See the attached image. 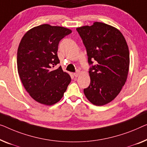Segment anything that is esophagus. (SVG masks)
Returning <instances> with one entry per match:
<instances>
[{
	"label": "esophagus",
	"instance_id": "1",
	"mask_svg": "<svg viewBox=\"0 0 147 147\" xmlns=\"http://www.w3.org/2000/svg\"><path fill=\"white\" fill-rule=\"evenodd\" d=\"M80 72H77V73H74V74H73V75H74V76H75V77H78V76L80 75Z\"/></svg>",
	"mask_w": 147,
	"mask_h": 147
}]
</instances>
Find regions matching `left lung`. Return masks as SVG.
Masks as SVG:
<instances>
[{
    "label": "left lung",
    "instance_id": "obj_1",
    "mask_svg": "<svg viewBox=\"0 0 147 147\" xmlns=\"http://www.w3.org/2000/svg\"><path fill=\"white\" fill-rule=\"evenodd\" d=\"M86 47L90 67V84L84 89L92 104L101 106L111 102L125 84L129 68V51L121 32L115 27L96 22L76 28Z\"/></svg>",
    "mask_w": 147,
    "mask_h": 147
}]
</instances>
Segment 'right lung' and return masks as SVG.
<instances>
[{"label": "right lung", "instance_id": "add662e5", "mask_svg": "<svg viewBox=\"0 0 147 147\" xmlns=\"http://www.w3.org/2000/svg\"><path fill=\"white\" fill-rule=\"evenodd\" d=\"M71 30L42 24L26 33L17 52L18 72L26 90L36 102L52 106L63 98L71 81L69 74L61 67L57 56L61 39Z\"/></svg>", "mask_w": 147, "mask_h": 147}]
</instances>
